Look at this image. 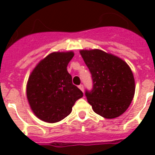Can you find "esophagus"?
<instances>
[{
  "mask_svg": "<svg viewBox=\"0 0 155 155\" xmlns=\"http://www.w3.org/2000/svg\"><path fill=\"white\" fill-rule=\"evenodd\" d=\"M79 88H80V89L81 90L82 92H84V85H83V84H80V86H79Z\"/></svg>",
  "mask_w": 155,
  "mask_h": 155,
  "instance_id": "34e87169",
  "label": "esophagus"
}]
</instances>
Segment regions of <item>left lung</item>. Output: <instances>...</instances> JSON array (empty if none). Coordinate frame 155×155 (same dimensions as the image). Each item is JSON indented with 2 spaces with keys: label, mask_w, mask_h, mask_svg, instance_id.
Masks as SVG:
<instances>
[{
  "label": "left lung",
  "mask_w": 155,
  "mask_h": 155,
  "mask_svg": "<svg viewBox=\"0 0 155 155\" xmlns=\"http://www.w3.org/2000/svg\"><path fill=\"white\" fill-rule=\"evenodd\" d=\"M80 53L93 81L92 91L85 92L87 102L98 115L107 119L118 117L134 97L135 80L130 66L101 50H81Z\"/></svg>",
  "instance_id": "obj_1"
}]
</instances>
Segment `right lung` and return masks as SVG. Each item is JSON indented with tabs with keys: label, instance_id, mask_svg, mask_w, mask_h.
Returning a JSON list of instances; mask_svg holds the SVG:
<instances>
[{
	"label": "right lung",
	"instance_id": "obj_1",
	"mask_svg": "<svg viewBox=\"0 0 155 155\" xmlns=\"http://www.w3.org/2000/svg\"><path fill=\"white\" fill-rule=\"evenodd\" d=\"M73 51L53 52L38 63L26 84V97L33 113L45 122L55 123L68 117L83 92L72 84L67 70Z\"/></svg>",
	"mask_w": 155,
	"mask_h": 155
}]
</instances>
